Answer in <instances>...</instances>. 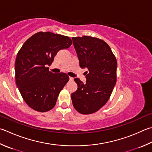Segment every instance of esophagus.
<instances>
[{
  "label": "esophagus",
  "mask_w": 152,
  "mask_h": 152,
  "mask_svg": "<svg viewBox=\"0 0 152 152\" xmlns=\"http://www.w3.org/2000/svg\"><path fill=\"white\" fill-rule=\"evenodd\" d=\"M74 80V78H72V77H70V80Z\"/></svg>",
  "instance_id": "obj_1"
}]
</instances>
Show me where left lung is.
<instances>
[{
  "mask_svg": "<svg viewBox=\"0 0 152 152\" xmlns=\"http://www.w3.org/2000/svg\"><path fill=\"white\" fill-rule=\"evenodd\" d=\"M80 66L86 68V83L74 78L78 89L71 94L73 106L82 114L97 112L109 100L116 83L117 61L104 40L88 36L72 37Z\"/></svg>",
  "mask_w": 152,
  "mask_h": 152,
  "instance_id": "1",
  "label": "left lung"
}]
</instances>
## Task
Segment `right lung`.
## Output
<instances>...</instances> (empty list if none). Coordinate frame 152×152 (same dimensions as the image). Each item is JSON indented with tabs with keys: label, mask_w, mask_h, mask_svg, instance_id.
Segmentation results:
<instances>
[{
	"label": "right lung",
	"mask_w": 152,
	"mask_h": 152,
	"mask_svg": "<svg viewBox=\"0 0 152 152\" xmlns=\"http://www.w3.org/2000/svg\"><path fill=\"white\" fill-rule=\"evenodd\" d=\"M72 42L68 37L39 32L23 44L15 61V79L21 96L28 106L44 112L53 108L59 93L69 80L65 73L49 71L57 52Z\"/></svg>",
	"instance_id": "add662e5"
}]
</instances>
